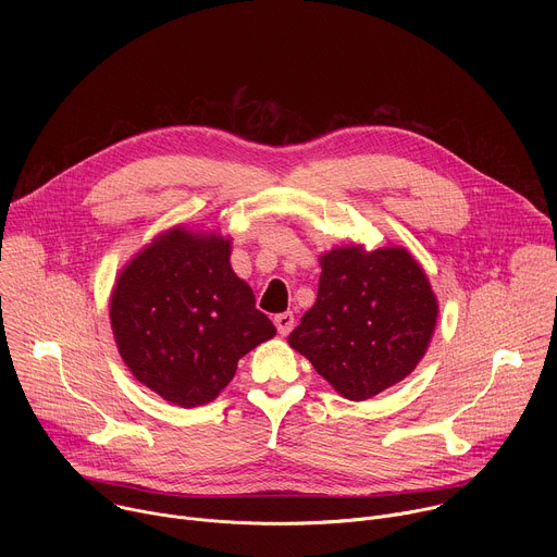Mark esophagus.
<instances>
[{
  "mask_svg": "<svg viewBox=\"0 0 557 557\" xmlns=\"http://www.w3.org/2000/svg\"><path fill=\"white\" fill-rule=\"evenodd\" d=\"M275 326H277V333L282 335V337H286L290 331H293V324H295V317H293V312H280V314H275Z\"/></svg>",
  "mask_w": 557,
  "mask_h": 557,
  "instance_id": "1",
  "label": "esophagus"
}]
</instances>
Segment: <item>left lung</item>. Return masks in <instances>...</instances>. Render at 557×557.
<instances>
[{
  "label": "left lung",
  "instance_id": "left-lung-1",
  "mask_svg": "<svg viewBox=\"0 0 557 557\" xmlns=\"http://www.w3.org/2000/svg\"><path fill=\"white\" fill-rule=\"evenodd\" d=\"M320 290L288 346L350 401L404 381L432 342L438 299L404 247H335L320 256Z\"/></svg>",
  "mask_w": 557,
  "mask_h": 557
}]
</instances>
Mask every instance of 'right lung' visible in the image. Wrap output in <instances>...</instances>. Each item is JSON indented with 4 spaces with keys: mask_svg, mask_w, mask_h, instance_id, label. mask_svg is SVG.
<instances>
[{
    "mask_svg": "<svg viewBox=\"0 0 557 557\" xmlns=\"http://www.w3.org/2000/svg\"><path fill=\"white\" fill-rule=\"evenodd\" d=\"M231 237L176 224L119 273L110 324L136 381L181 408L211 404L275 326L231 269Z\"/></svg>",
    "mask_w": 557,
    "mask_h": 557,
    "instance_id": "obj_1",
    "label": "right lung"
}]
</instances>
